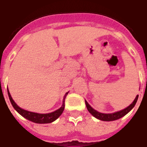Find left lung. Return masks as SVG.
<instances>
[{"mask_svg":"<svg viewBox=\"0 0 147 147\" xmlns=\"http://www.w3.org/2000/svg\"><path fill=\"white\" fill-rule=\"evenodd\" d=\"M137 99H138V95L136 96V98H135V99L134 100L133 102L131 103V105H129L128 107H127L126 109H123V110H121V111H116V112H114V113H111V114L100 113V112H98V111H97L96 110L92 109V107L89 105V103H88L86 100H85V102L89 112H90L92 116H94L95 118H98V119H99V120L101 121H111L118 120V119L122 118L123 116H124L125 115H127V114L128 113L129 111H131V109H133L134 107V105H136Z\"/></svg>","mask_w":147,"mask_h":147,"instance_id":"8db88e82","label":"left lung"}]
</instances>
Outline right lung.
I'll return each mask as SVG.
<instances>
[{"label":"right lung","mask_w":147,"mask_h":147,"mask_svg":"<svg viewBox=\"0 0 147 147\" xmlns=\"http://www.w3.org/2000/svg\"><path fill=\"white\" fill-rule=\"evenodd\" d=\"M7 93L9 98L11 104H12L13 107L15 110H16L19 114H20L21 115L26 118L27 120L31 121L34 122V123H37V124H48V123H51L54 121H55L57 118H59V116L62 114V112L64 111V102H65V98H66L68 92H66V94L64 95V99H63V104L62 106L59 109H57L56 111L51 112V113L48 114H38V113H35V112H32V111H26L24 109H21L18 105H16L13 99L12 98L11 96H10V92L7 89Z\"/></svg>","instance_id":"obj_1"}]
</instances>
